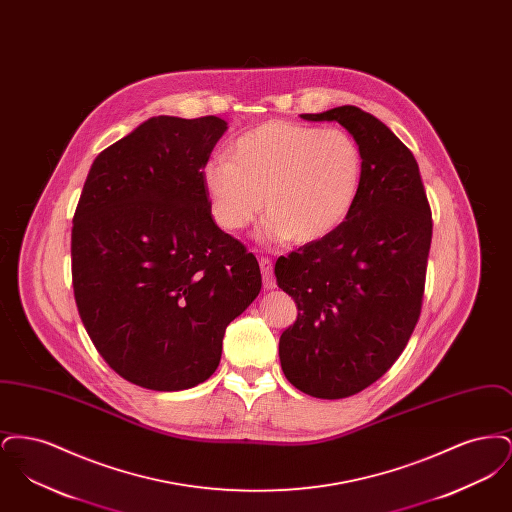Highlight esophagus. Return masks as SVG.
<instances>
[{
    "instance_id": "34e87169",
    "label": "esophagus",
    "mask_w": 512,
    "mask_h": 512,
    "mask_svg": "<svg viewBox=\"0 0 512 512\" xmlns=\"http://www.w3.org/2000/svg\"><path fill=\"white\" fill-rule=\"evenodd\" d=\"M259 267H261V274H263V286H265L267 290L276 288V280H274V272H272V263H270V259L263 257V259L259 261Z\"/></svg>"
}]
</instances>
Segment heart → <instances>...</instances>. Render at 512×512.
<instances>
[{
  "instance_id": "obj_1",
  "label": "heart",
  "mask_w": 512,
  "mask_h": 512,
  "mask_svg": "<svg viewBox=\"0 0 512 512\" xmlns=\"http://www.w3.org/2000/svg\"><path fill=\"white\" fill-rule=\"evenodd\" d=\"M365 155L341 128L267 122L230 147V159H211L201 184L215 222L238 232L261 211L265 244H317L332 236L363 188Z\"/></svg>"
}]
</instances>
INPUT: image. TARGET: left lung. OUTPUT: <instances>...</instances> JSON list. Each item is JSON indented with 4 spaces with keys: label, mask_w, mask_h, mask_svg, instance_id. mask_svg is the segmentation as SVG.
<instances>
[{
    "label": "left lung",
    "mask_w": 512,
    "mask_h": 512,
    "mask_svg": "<svg viewBox=\"0 0 512 512\" xmlns=\"http://www.w3.org/2000/svg\"><path fill=\"white\" fill-rule=\"evenodd\" d=\"M305 121H336L365 155L355 209L340 228L278 257V288L297 318L280 336V363L295 388L343 399L384 376L420 317L432 211L418 163L390 128L355 105Z\"/></svg>",
    "instance_id": "1"
}]
</instances>
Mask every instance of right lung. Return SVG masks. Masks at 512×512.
<instances>
[{
    "mask_svg": "<svg viewBox=\"0 0 512 512\" xmlns=\"http://www.w3.org/2000/svg\"><path fill=\"white\" fill-rule=\"evenodd\" d=\"M228 124L151 117L92 163L71 236L74 299L99 355L146 390L205 382L261 270L209 211L201 171Z\"/></svg>",
    "mask_w": 512,
    "mask_h": 512,
    "instance_id": "1",
    "label": "right lung"
}]
</instances>
